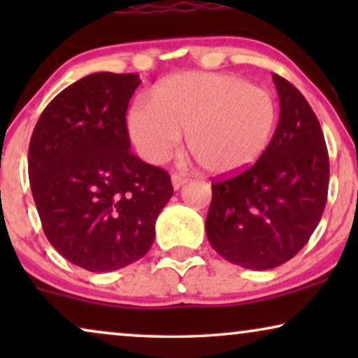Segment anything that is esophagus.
Listing matches in <instances>:
<instances>
[{
    "instance_id": "1",
    "label": "esophagus",
    "mask_w": 358,
    "mask_h": 358,
    "mask_svg": "<svg viewBox=\"0 0 358 358\" xmlns=\"http://www.w3.org/2000/svg\"><path fill=\"white\" fill-rule=\"evenodd\" d=\"M171 182H173L174 190H178L182 187L185 182H187V178H184V176H179V174H173L171 176Z\"/></svg>"
}]
</instances>
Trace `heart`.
I'll list each match as a JSON object with an SVG mask.
<instances>
[{
    "instance_id": "1",
    "label": "heart",
    "mask_w": 358,
    "mask_h": 358,
    "mask_svg": "<svg viewBox=\"0 0 358 358\" xmlns=\"http://www.w3.org/2000/svg\"><path fill=\"white\" fill-rule=\"evenodd\" d=\"M150 104L131 106L127 130L140 156L159 164L185 134V146L205 173L233 176L257 163L278 120L271 92L233 75L180 73L151 92Z\"/></svg>"
}]
</instances>
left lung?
<instances>
[{
    "label": "left lung",
    "instance_id": "1",
    "mask_svg": "<svg viewBox=\"0 0 358 358\" xmlns=\"http://www.w3.org/2000/svg\"><path fill=\"white\" fill-rule=\"evenodd\" d=\"M280 119L252 168L212 182L205 231L228 262L252 271L282 266L308 243L324 212L329 156L317 117L292 83L273 75Z\"/></svg>",
    "mask_w": 358,
    "mask_h": 358
}]
</instances>
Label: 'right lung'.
I'll use <instances>...</instances> for the list:
<instances>
[{
  "instance_id": "add662e5",
  "label": "right lung",
  "mask_w": 358,
  "mask_h": 358,
  "mask_svg": "<svg viewBox=\"0 0 358 358\" xmlns=\"http://www.w3.org/2000/svg\"><path fill=\"white\" fill-rule=\"evenodd\" d=\"M138 75L94 73L42 112L29 145V179L45 236L91 272L138 261L173 197L166 171L130 153L125 114Z\"/></svg>"
}]
</instances>
